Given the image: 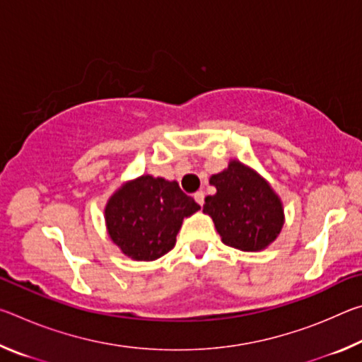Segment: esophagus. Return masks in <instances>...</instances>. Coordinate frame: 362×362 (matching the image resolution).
<instances>
[{"mask_svg": "<svg viewBox=\"0 0 362 362\" xmlns=\"http://www.w3.org/2000/svg\"><path fill=\"white\" fill-rule=\"evenodd\" d=\"M194 201L199 206H203L204 204V192H201V189H199V192H196L194 193Z\"/></svg>", "mask_w": 362, "mask_h": 362, "instance_id": "obj_1", "label": "esophagus"}]
</instances>
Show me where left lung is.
<instances>
[{"label":"left lung","mask_w":362,"mask_h":362,"mask_svg":"<svg viewBox=\"0 0 362 362\" xmlns=\"http://www.w3.org/2000/svg\"><path fill=\"white\" fill-rule=\"evenodd\" d=\"M217 193L207 196L209 214L223 244L255 252L276 240L284 223L283 204L268 183L240 161L211 177Z\"/></svg>","instance_id":"1"}]
</instances>
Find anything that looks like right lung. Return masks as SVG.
<instances>
[{
    "label": "right lung",
    "mask_w": 362,
    "mask_h": 362,
    "mask_svg": "<svg viewBox=\"0 0 362 362\" xmlns=\"http://www.w3.org/2000/svg\"><path fill=\"white\" fill-rule=\"evenodd\" d=\"M198 209L177 182L142 175L110 198L105 207L108 235L131 259L156 260L174 247L183 217Z\"/></svg>",
    "instance_id": "right-lung-1"
}]
</instances>
